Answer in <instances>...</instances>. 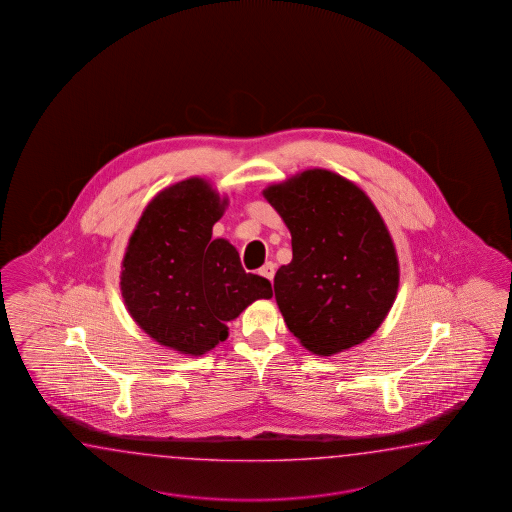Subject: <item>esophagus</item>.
<instances>
[{
	"instance_id": "esophagus-1",
	"label": "esophagus",
	"mask_w": 512,
	"mask_h": 512,
	"mask_svg": "<svg viewBox=\"0 0 512 512\" xmlns=\"http://www.w3.org/2000/svg\"><path fill=\"white\" fill-rule=\"evenodd\" d=\"M259 273H261L262 277H266L268 281H272L273 275H275V264L273 262H266L261 270H259Z\"/></svg>"
}]
</instances>
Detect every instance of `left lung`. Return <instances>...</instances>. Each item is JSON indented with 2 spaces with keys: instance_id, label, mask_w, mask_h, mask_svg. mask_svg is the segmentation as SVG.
<instances>
[{
  "instance_id": "8db88e82",
  "label": "left lung",
  "mask_w": 512,
  "mask_h": 512,
  "mask_svg": "<svg viewBox=\"0 0 512 512\" xmlns=\"http://www.w3.org/2000/svg\"><path fill=\"white\" fill-rule=\"evenodd\" d=\"M262 194L292 235V262L273 279L288 330L321 356L367 340L393 307L400 275L393 240L369 196L325 169Z\"/></svg>"
}]
</instances>
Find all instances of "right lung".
Segmentation results:
<instances>
[{"label":"right lung","instance_id":"right-lung-1","mask_svg":"<svg viewBox=\"0 0 512 512\" xmlns=\"http://www.w3.org/2000/svg\"><path fill=\"white\" fill-rule=\"evenodd\" d=\"M226 205L202 178L174 183L154 196L128 240L126 308L152 340L178 353L215 349L228 338V321L273 296L268 279L244 272L235 246L211 239Z\"/></svg>","mask_w":512,"mask_h":512}]
</instances>
